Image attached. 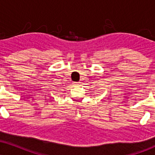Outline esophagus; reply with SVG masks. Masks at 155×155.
<instances>
[{
	"mask_svg": "<svg viewBox=\"0 0 155 155\" xmlns=\"http://www.w3.org/2000/svg\"><path fill=\"white\" fill-rule=\"evenodd\" d=\"M80 83H80V82H74V83H73V85H74V86H78V85H80Z\"/></svg>",
	"mask_w": 155,
	"mask_h": 155,
	"instance_id": "obj_1",
	"label": "esophagus"
}]
</instances>
